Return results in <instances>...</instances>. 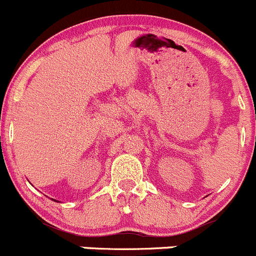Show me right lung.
Listing matches in <instances>:
<instances>
[{
  "instance_id": "add662e5",
  "label": "right lung",
  "mask_w": 256,
  "mask_h": 256,
  "mask_svg": "<svg viewBox=\"0 0 256 256\" xmlns=\"http://www.w3.org/2000/svg\"><path fill=\"white\" fill-rule=\"evenodd\" d=\"M54 202H56V200H54Z\"/></svg>"
}]
</instances>
